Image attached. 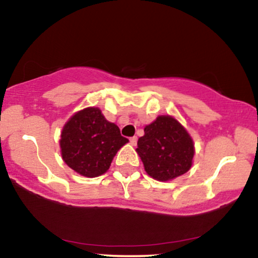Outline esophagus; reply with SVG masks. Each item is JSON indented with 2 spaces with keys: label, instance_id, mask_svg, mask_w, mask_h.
Wrapping results in <instances>:
<instances>
[{
  "label": "esophagus",
  "instance_id": "1",
  "mask_svg": "<svg viewBox=\"0 0 258 258\" xmlns=\"http://www.w3.org/2000/svg\"><path fill=\"white\" fill-rule=\"evenodd\" d=\"M130 143H131L132 146H136V144H137V137L135 136V137L130 138Z\"/></svg>",
  "mask_w": 258,
  "mask_h": 258
}]
</instances>
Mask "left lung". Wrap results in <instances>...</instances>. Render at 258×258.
<instances>
[{"mask_svg":"<svg viewBox=\"0 0 258 258\" xmlns=\"http://www.w3.org/2000/svg\"><path fill=\"white\" fill-rule=\"evenodd\" d=\"M137 146L146 172L160 182L182 176L193 164V139L178 121L168 115L158 116L146 126Z\"/></svg>","mask_w":258,"mask_h":258,"instance_id":"1","label":"left lung"}]
</instances>
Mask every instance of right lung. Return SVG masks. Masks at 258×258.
<instances>
[{
    "instance_id": "right-lung-1",
    "label": "right lung",
    "mask_w": 258,
    "mask_h": 258,
    "mask_svg": "<svg viewBox=\"0 0 258 258\" xmlns=\"http://www.w3.org/2000/svg\"><path fill=\"white\" fill-rule=\"evenodd\" d=\"M127 142L119 127L109 122L99 108H86L65 123L59 143L65 164L93 178L108 171L115 154Z\"/></svg>"
}]
</instances>
